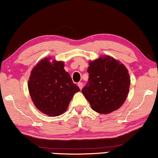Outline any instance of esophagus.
I'll return each instance as SVG.
<instances>
[{"label": "esophagus", "instance_id": "34e87169", "mask_svg": "<svg viewBox=\"0 0 158 158\" xmlns=\"http://www.w3.org/2000/svg\"><path fill=\"white\" fill-rule=\"evenodd\" d=\"M77 85H78L79 88H80V89H81V90L83 89V83L79 82L78 83H77Z\"/></svg>", "mask_w": 158, "mask_h": 158}]
</instances>
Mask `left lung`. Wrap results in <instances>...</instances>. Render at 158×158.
Returning <instances> with one entry per match:
<instances>
[{
	"instance_id": "1",
	"label": "left lung",
	"mask_w": 158,
	"mask_h": 158,
	"mask_svg": "<svg viewBox=\"0 0 158 158\" xmlns=\"http://www.w3.org/2000/svg\"><path fill=\"white\" fill-rule=\"evenodd\" d=\"M88 82L82 93L91 108L100 114H109L123 105L129 91L130 79L127 68L106 56L91 61L87 70Z\"/></svg>"
}]
</instances>
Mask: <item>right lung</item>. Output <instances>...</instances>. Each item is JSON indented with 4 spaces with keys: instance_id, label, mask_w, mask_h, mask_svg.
<instances>
[{
    "instance_id": "obj_1",
    "label": "right lung",
    "mask_w": 158,
    "mask_h": 158,
    "mask_svg": "<svg viewBox=\"0 0 158 158\" xmlns=\"http://www.w3.org/2000/svg\"><path fill=\"white\" fill-rule=\"evenodd\" d=\"M44 58L32 69L28 90L35 106L50 116L65 112L75 93L80 91L62 61H50Z\"/></svg>"
}]
</instances>
